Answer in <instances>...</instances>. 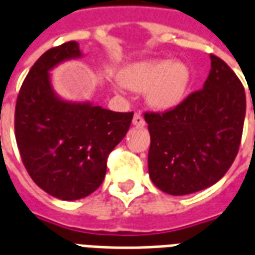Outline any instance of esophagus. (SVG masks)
<instances>
[{
  "instance_id": "obj_1",
  "label": "esophagus",
  "mask_w": 255,
  "mask_h": 255,
  "mask_svg": "<svg viewBox=\"0 0 255 255\" xmlns=\"http://www.w3.org/2000/svg\"><path fill=\"white\" fill-rule=\"evenodd\" d=\"M132 124H133L135 127H144L145 122L144 119H143L141 114H137V112H136L135 116H133V119H132Z\"/></svg>"
}]
</instances>
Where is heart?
I'll return each instance as SVG.
<instances>
[{"mask_svg":"<svg viewBox=\"0 0 255 255\" xmlns=\"http://www.w3.org/2000/svg\"><path fill=\"white\" fill-rule=\"evenodd\" d=\"M191 81L190 69L182 61L167 58H144L124 68L120 88L145 91L149 107L158 111H170L183 102Z\"/></svg>","mask_w":255,"mask_h":255,"instance_id":"b5f03b06","label":"heart"}]
</instances>
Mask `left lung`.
Instances as JSON below:
<instances>
[{
    "label": "left lung",
    "instance_id": "obj_1",
    "mask_svg": "<svg viewBox=\"0 0 255 255\" xmlns=\"http://www.w3.org/2000/svg\"><path fill=\"white\" fill-rule=\"evenodd\" d=\"M211 69L201 91L164 114H145L151 145L148 174L170 195H187L218 182L240 148L246 95L223 60L210 54Z\"/></svg>",
    "mask_w": 255,
    "mask_h": 255
}]
</instances>
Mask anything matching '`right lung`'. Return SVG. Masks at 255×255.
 <instances>
[{
	"mask_svg": "<svg viewBox=\"0 0 255 255\" xmlns=\"http://www.w3.org/2000/svg\"><path fill=\"white\" fill-rule=\"evenodd\" d=\"M83 57L76 41L46 50L30 68L15 104V140L33 182L49 195L77 201L100 187L108 153L123 140L132 112L71 102L53 88L50 71Z\"/></svg>",
	"mask_w": 255,
	"mask_h": 255,
	"instance_id": "obj_1",
	"label": "right lung"
}]
</instances>
